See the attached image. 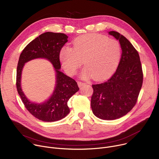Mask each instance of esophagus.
<instances>
[{
	"instance_id": "34e87169",
	"label": "esophagus",
	"mask_w": 159,
	"mask_h": 159,
	"mask_svg": "<svg viewBox=\"0 0 159 159\" xmlns=\"http://www.w3.org/2000/svg\"><path fill=\"white\" fill-rule=\"evenodd\" d=\"M77 84H78V85H79V87H83L85 85V84L82 82H78Z\"/></svg>"
}]
</instances>
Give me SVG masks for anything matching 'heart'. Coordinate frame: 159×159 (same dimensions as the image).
Returning <instances> with one entry per match:
<instances>
[{
  "instance_id": "b5f03b06",
  "label": "heart",
  "mask_w": 159,
  "mask_h": 159,
  "mask_svg": "<svg viewBox=\"0 0 159 159\" xmlns=\"http://www.w3.org/2000/svg\"><path fill=\"white\" fill-rule=\"evenodd\" d=\"M72 44L73 48L63 47L60 53L63 66L69 74H74L83 61L85 69L82 76L85 78L92 76L102 80L115 71L121 55L118 41L93 33L77 37Z\"/></svg>"
}]
</instances>
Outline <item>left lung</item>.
I'll return each mask as SVG.
<instances>
[{"label":"left lung","mask_w":159,"mask_h":159,"mask_svg":"<svg viewBox=\"0 0 159 159\" xmlns=\"http://www.w3.org/2000/svg\"><path fill=\"white\" fill-rule=\"evenodd\" d=\"M108 33L119 41L121 57L114 75L105 82L92 85L94 92L90 104L96 117L113 120L126 115L134 107L143 76L139 54L132 44L116 31Z\"/></svg>","instance_id":"left-lung-1"}]
</instances>
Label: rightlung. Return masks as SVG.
Returning <instances> with one entry per match:
<instances>
[{
  "mask_svg": "<svg viewBox=\"0 0 159 159\" xmlns=\"http://www.w3.org/2000/svg\"><path fill=\"white\" fill-rule=\"evenodd\" d=\"M67 39L68 36L63 33H43L30 42L19 57L16 75L18 94L31 114L43 121L53 122L65 118L70 112L68 101L79 90L75 80L60 71V52L68 41ZM36 58H44L50 61L54 67L56 77L53 94L48 100L40 103L28 100L21 88V71L25 63Z\"/></svg>",
  "mask_w": 159,
  "mask_h": 159,
  "instance_id": "add662e5",
  "label": "right lung"
}]
</instances>
